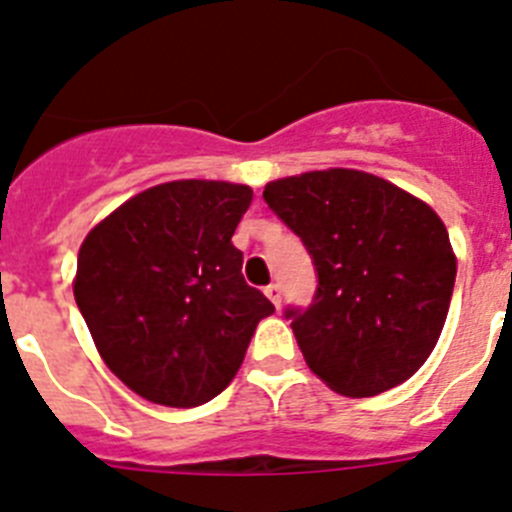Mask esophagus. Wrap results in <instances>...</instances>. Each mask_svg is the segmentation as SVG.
Returning a JSON list of instances; mask_svg holds the SVG:
<instances>
[{"instance_id": "obj_1", "label": "esophagus", "mask_w": 512, "mask_h": 512, "mask_svg": "<svg viewBox=\"0 0 512 512\" xmlns=\"http://www.w3.org/2000/svg\"><path fill=\"white\" fill-rule=\"evenodd\" d=\"M264 292H266V297H269V300L274 302V307L282 305V287H279V284H269V287H266Z\"/></svg>"}]
</instances>
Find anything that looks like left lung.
<instances>
[{
	"label": "left lung",
	"mask_w": 512,
	"mask_h": 512,
	"mask_svg": "<svg viewBox=\"0 0 512 512\" xmlns=\"http://www.w3.org/2000/svg\"><path fill=\"white\" fill-rule=\"evenodd\" d=\"M266 205L312 256L318 289L284 318L330 390L372 397L413 377L449 315L456 256L441 217L356 169L269 182Z\"/></svg>",
	"instance_id": "8db88e82"
}]
</instances>
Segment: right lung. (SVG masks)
<instances>
[{
    "label": "right lung",
    "mask_w": 512,
    "mask_h": 512,
    "mask_svg": "<svg viewBox=\"0 0 512 512\" xmlns=\"http://www.w3.org/2000/svg\"><path fill=\"white\" fill-rule=\"evenodd\" d=\"M251 187L182 179L135 194L89 230L74 297L99 356L135 395L197 408L233 382L274 305L241 274L233 233Z\"/></svg>",
    "instance_id": "add662e5"
}]
</instances>
